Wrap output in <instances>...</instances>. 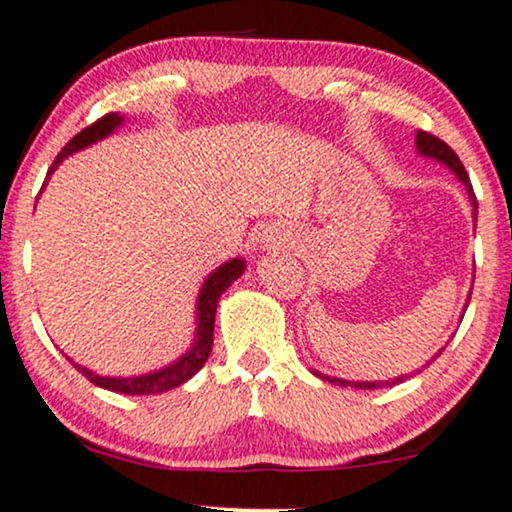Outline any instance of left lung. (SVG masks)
Masks as SVG:
<instances>
[{"mask_svg": "<svg viewBox=\"0 0 512 512\" xmlns=\"http://www.w3.org/2000/svg\"><path fill=\"white\" fill-rule=\"evenodd\" d=\"M416 148H418V153L420 155H425V158H435V160H439V163H444L446 167H449L451 172L456 174L458 179L463 181V186H465V191H468V196H470V200H472V208H475V215H477V198H475V191H472V184H470V177H468V172H465V167H463V163L461 160H458V155L454 153V148H451L449 144H444L442 139H437L435 134H430V132H423V129H420V132H416ZM470 295H472V290H470ZM470 302V300H468ZM465 307H468V304H465ZM314 375H319V378H323V380H328V383H333V385H342V387H359V390H378V387H392V385H397V383H404V378L406 375H401V378H394V380H378V383H364V380H357V383H354V380H342V378H333V375H323V373H319V371H312Z\"/></svg>", "mask_w": 512, "mask_h": 512, "instance_id": "1", "label": "left lung"}]
</instances>
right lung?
<instances>
[{
	"label": "right lung",
	"mask_w": 512,
	"mask_h": 512,
	"mask_svg": "<svg viewBox=\"0 0 512 512\" xmlns=\"http://www.w3.org/2000/svg\"><path fill=\"white\" fill-rule=\"evenodd\" d=\"M122 122H125V118H122L120 113H108L103 115L101 120H96L94 125L84 127L80 134H75V137L61 148V153L56 155L54 163H51L47 179H44V186H47L51 172L63 163V158H68V155L96 144V141L106 139L108 134H113L115 129L122 125ZM243 271H245V260L234 257V260L224 262L222 267H217L208 278H205L196 302V323H198L196 338H193V345L189 352L181 354V357L177 361H172L170 366L160 368V371H153V373L132 375V378H108V375H96L94 371H89V368L84 366H77V364L73 366L89 380V383L99 385L103 390L120 392V394H158V392H167V390H174V387L184 385L186 380H191L193 375L205 366V361H208L212 352V338H215L217 302L224 290L229 288L231 283L243 274Z\"/></svg>",
	"instance_id": "1"
}]
</instances>
